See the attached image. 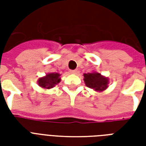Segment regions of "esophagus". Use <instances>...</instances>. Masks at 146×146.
<instances>
[{"mask_svg": "<svg viewBox=\"0 0 146 146\" xmlns=\"http://www.w3.org/2000/svg\"><path fill=\"white\" fill-rule=\"evenodd\" d=\"M70 73H73V74H76L77 73V70H70Z\"/></svg>", "mask_w": 146, "mask_h": 146, "instance_id": "obj_1", "label": "esophagus"}]
</instances>
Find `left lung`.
I'll return each mask as SVG.
<instances>
[{"label":"left lung","mask_w":146,"mask_h":146,"mask_svg":"<svg viewBox=\"0 0 146 146\" xmlns=\"http://www.w3.org/2000/svg\"><path fill=\"white\" fill-rule=\"evenodd\" d=\"M84 82L86 86L90 89L98 92H102L105 90L108 86V78L104 77L101 73L97 72L84 73Z\"/></svg>","instance_id":"1"}]
</instances>
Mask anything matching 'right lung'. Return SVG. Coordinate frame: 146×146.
Listing matches in <instances>:
<instances>
[{
    "mask_svg": "<svg viewBox=\"0 0 146 146\" xmlns=\"http://www.w3.org/2000/svg\"><path fill=\"white\" fill-rule=\"evenodd\" d=\"M60 74L57 73H48L45 76L39 78L38 80V86L44 89H51L60 82Z\"/></svg>",
    "mask_w": 146,
    "mask_h": 146,
    "instance_id": "1",
    "label": "right lung"
}]
</instances>
